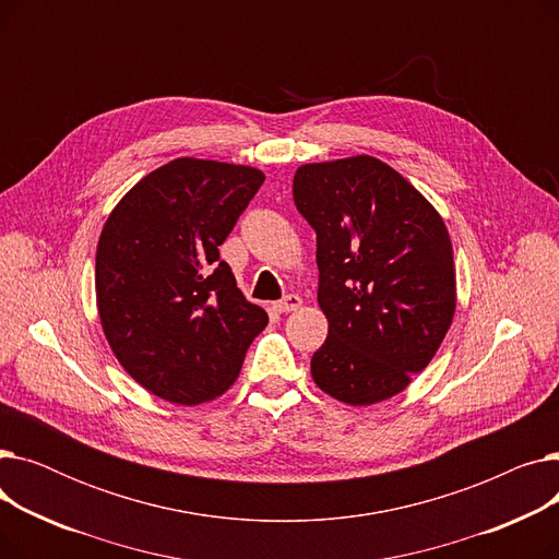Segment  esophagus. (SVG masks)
Returning a JSON list of instances; mask_svg holds the SVG:
<instances>
[{"mask_svg": "<svg viewBox=\"0 0 559 559\" xmlns=\"http://www.w3.org/2000/svg\"><path fill=\"white\" fill-rule=\"evenodd\" d=\"M297 308H301V299L297 295H287V297H283L281 301L274 304L276 312H292V310H297Z\"/></svg>", "mask_w": 559, "mask_h": 559, "instance_id": "obj_1", "label": "esophagus"}]
</instances>
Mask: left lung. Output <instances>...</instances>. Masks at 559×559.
<instances>
[{
	"instance_id": "8db88e82",
	"label": "left lung",
	"mask_w": 559,
	"mask_h": 559,
	"mask_svg": "<svg viewBox=\"0 0 559 559\" xmlns=\"http://www.w3.org/2000/svg\"><path fill=\"white\" fill-rule=\"evenodd\" d=\"M297 211L317 233L329 337L314 383L348 405L385 401L421 373L455 312L449 230L399 171L371 156L304 165Z\"/></svg>"
}]
</instances>
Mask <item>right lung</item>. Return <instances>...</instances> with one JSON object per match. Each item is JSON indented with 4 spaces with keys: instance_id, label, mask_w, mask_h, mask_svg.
Returning a JSON list of instances; mask_svg holds the SVG:
<instances>
[{
    "instance_id": "obj_1",
    "label": "right lung",
    "mask_w": 559,
    "mask_h": 559,
    "mask_svg": "<svg viewBox=\"0 0 559 559\" xmlns=\"http://www.w3.org/2000/svg\"><path fill=\"white\" fill-rule=\"evenodd\" d=\"M262 181L253 167L176 158L106 219L95 267L102 326L129 376L165 401L197 405L228 390L267 326L219 258Z\"/></svg>"
}]
</instances>
